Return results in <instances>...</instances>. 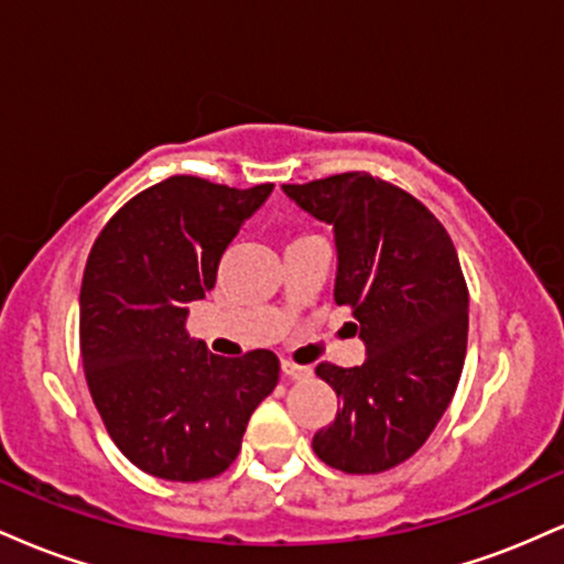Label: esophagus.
<instances>
[{"label": "esophagus", "mask_w": 564, "mask_h": 564, "mask_svg": "<svg viewBox=\"0 0 564 564\" xmlns=\"http://www.w3.org/2000/svg\"><path fill=\"white\" fill-rule=\"evenodd\" d=\"M281 368H283V373H286L289 379H310V377H313V368L294 364V360H283Z\"/></svg>", "instance_id": "esophagus-1"}]
</instances>
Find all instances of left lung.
Wrapping results in <instances>:
<instances>
[{
    "instance_id": "1",
    "label": "left lung",
    "mask_w": 564,
    "mask_h": 564,
    "mask_svg": "<svg viewBox=\"0 0 564 564\" xmlns=\"http://www.w3.org/2000/svg\"><path fill=\"white\" fill-rule=\"evenodd\" d=\"M283 191L334 225V300L352 310L366 341L364 366L315 368L341 408L313 451L347 475H379L422 448L462 379L469 291L458 254L422 200L368 172Z\"/></svg>"
}]
</instances>
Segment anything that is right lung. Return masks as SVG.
<instances>
[{
  "label": "right lung",
  "instance_id": "1",
  "mask_svg": "<svg viewBox=\"0 0 564 564\" xmlns=\"http://www.w3.org/2000/svg\"><path fill=\"white\" fill-rule=\"evenodd\" d=\"M273 183L174 174L129 198L89 251L79 296L84 377L108 435L134 467L174 482L223 475L254 408L275 390L270 349L219 358L187 336V304L215 289L243 219Z\"/></svg>",
  "mask_w": 564,
  "mask_h": 564
}]
</instances>
